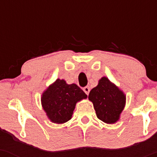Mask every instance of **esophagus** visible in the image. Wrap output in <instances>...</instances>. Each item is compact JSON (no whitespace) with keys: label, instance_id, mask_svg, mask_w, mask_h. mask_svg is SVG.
<instances>
[{"label":"esophagus","instance_id":"34e87169","mask_svg":"<svg viewBox=\"0 0 157 157\" xmlns=\"http://www.w3.org/2000/svg\"><path fill=\"white\" fill-rule=\"evenodd\" d=\"M83 91H84V93H86V94L88 96L89 93H90V87H89V86H85V87H83Z\"/></svg>","mask_w":157,"mask_h":157}]
</instances>
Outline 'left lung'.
Returning <instances> with one entry per match:
<instances>
[{
  "mask_svg": "<svg viewBox=\"0 0 157 157\" xmlns=\"http://www.w3.org/2000/svg\"><path fill=\"white\" fill-rule=\"evenodd\" d=\"M88 98L93 103L97 118L107 124H113L119 119L126 99L124 93L105 77L92 89Z\"/></svg>",
  "mask_w": 157,
  "mask_h": 157,
  "instance_id": "1",
  "label": "left lung"
}]
</instances>
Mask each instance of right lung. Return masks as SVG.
I'll use <instances>...</instances> for the list:
<instances>
[{
	"label": "right lung",
	"mask_w": 157,
	"mask_h": 157,
	"mask_svg": "<svg viewBox=\"0 0 157 157\" xmlns=\"http://www.w3.org/2000/svg\"><path fill=\"white\" fill-rule=\"evenodd\" d=\"M86 97L77 85L67 84L64 80L58 79L44 92L42 104L52 122L62 124L71 118L76 103Z\"/></svg>",
	"instance_id": "right-lung-1"
}]
</instances>
